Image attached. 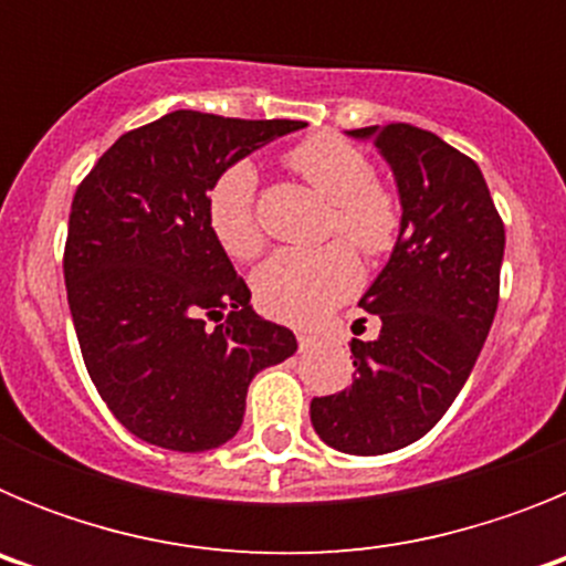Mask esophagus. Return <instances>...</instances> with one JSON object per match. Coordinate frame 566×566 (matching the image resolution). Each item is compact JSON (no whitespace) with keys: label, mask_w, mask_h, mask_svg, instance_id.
I'll return each instance as SVG.
<instances>
[{"label":"esophagus","mask_w":566,"mask_h":566,"mask_svg":"<svg viewBox=\"0 0 566 566\" xmlns=\"http://www.w3.org/2000/svg\"><path fill=\"white\" fill-rule=\"evenodd\" d=\"M317 339L319 337L314 332H297V343L303 352H306V348H312V345H317Z\"/></svg>","instance_id":"esophagus-1"}]
</instances>
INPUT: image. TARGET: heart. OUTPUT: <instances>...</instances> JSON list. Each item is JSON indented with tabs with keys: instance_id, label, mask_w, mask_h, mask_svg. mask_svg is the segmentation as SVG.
Returning <instances> with one entry per match:
<instances>
[{
	"instance_id": "b5f03b06",
	"label": "heart",
	"mask_w": 566,
	"mask_h": 566,
	"mask_svg": "<svg viewBox=\"0 0 566 566\" xmlns=\"http://www.w3.org/2000/svg\"><path fill=\"white\" fill-rule=\"evenodd\" d=\"M283 161L326 201L328 234H339L365 258H385L402 232V203L377 178L374 161L337 133H314L286 149ZM207 221L227 254L249 260L263 247L258 214V172L234 161L207 192ZM357 258L343 240L319 249H280L254 272V294L269 314L289 323H314L357 289Z\"/></svg>"
}]
</instances>
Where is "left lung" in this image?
Wrapping results in <instances>:
<instances>
[{"label": "left lung", "mask_w": 566, "mask_h": 566, "mask_svg": "<svg viewBox=\"0 0 566 566\" xmlns=\"http://www.w3.org/2000/svg\"><path fill=\"white\" fill-rule=\"evenodd\" d=\"M391 164L402 232L363 294L377 339H352V388L312 399L319 439L354 457L417 442L473 371L499 306L504 223L473 158L413 124L352 129ZM365 319V317H363Z\"/></svg>", "instance_id": "1"}]
</instances>
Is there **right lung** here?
<instances>
[{"label":"right lung","instance_id":"add662e5","mask_svg":"<svg viewBox=\"0 0 566 566\" xmlns=\"http://www.w3.org/2000/svg\"><path fill=\"white\" fill-rule=\"evenodd\" d=\"M303 127L175 109L124 133L78 184L70 314L96 391L144 442L181 453L229 442L254 374L297 352L289 328L249 306L209 229L207 192L229 164Z\"/></svg>","mask_w":566,"mask_h":566}]
</instances>
